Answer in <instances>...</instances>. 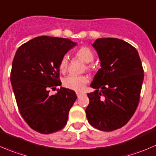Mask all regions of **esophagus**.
Instances as JSON below:
<instances>
[{"label":"esophagus","instance_id":"34e87169","mask_svg":"<svg viewBox=\"0 0 156 156\" xmlns=\"http://www.w3.org/2000/svg\"><path fill=\"white\" fill-rule=\"evenodd\" d=\"M76 95H77V97H78V98H80V96H82V95H83V94L82 93V92H76Z\"/></svg>","mask_w":156,"mask_h":156}]
</instances>
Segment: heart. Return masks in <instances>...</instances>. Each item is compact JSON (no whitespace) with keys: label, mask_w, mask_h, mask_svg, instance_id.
<instances>
[{"label":"heart","mask_w":156,"mask_h":156,"mask_svg":"<svg viewBox=\"0 0 156 156\" xmlns=\"http://www.w3.org/2000/svg\"><path fill=\"white\" fill-rule=\"evenodd\" d=\"M75 55L79 59L86 63V67H84L85 70L89 72H93L95 70V67L93 64H91V62L94 61L95 55H94L93 51L89 47L82 46L76 51ZM68 58L67 56H64L61 58L59 64V69L61 72L65 73L68 68ZM88 82H89V78L86 75H81V76L70 75L63 80V85L67 89L76 91V92H80V91L83 90Z\"/></svg>","instance_id":"heart-1"}]
</instances>
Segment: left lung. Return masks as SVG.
<instances>
[{
  "label": "left lung",
  "mask_w": 156,
  "mask_h": 156,
  "mask_svg": "<svg viewBox=\"0 0 156 156\" xmlns=\"http://www.w3.org/2000/svg\"><path fill=\"white\" fill-rule=\"evenodd\" d=\"M92 46L101 68L91 83L96 90L87 94L86 118L92 127L109 132L125 125L135 113L144 71L136 49L123 40L98 38Z\"/></svg>",
  "instance_id": "left-lung-1"
}]
</instances>
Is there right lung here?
<instances>
[{
    "label": "right lung",
    "mask_w": 156,
    "mask_h": 156,
    "mask_svg": "<svg viewBox=\"0 0 156 156\" xmlns=\"http://www.w3.org/2000/svg\"><path fill=\"white\" fill-rule=\"evenodd\" d=\"M76 45L68 38L38 36L16 51L10 81L20 113L26 124L40 133L50 134L67 124L76 92L61 87L56 95L49 89L61 86L59 64Z\"/></svg>",
    "instance_id": "1"
}]
</instances>
